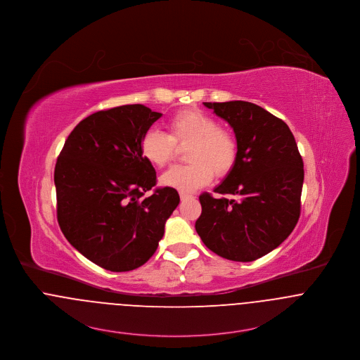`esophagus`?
Masks as SVG:
<instances>
[{
    "label": "esophagus",
    "mask_w": 360,
    "mask_h": 360,
    "mask_svg": "<svg viewBox=\"0 0 360 360\" xmlns=\"http://www.w3.org/2000/svg\"><path fill=\"white\" fill-rule=\"evenodd\" d=\"M190 198H193V196L188 195V194H186V193H180V199H181V200H186V199H190Z\"/></svg>",
    "instance_id": "esophagus-1"
}]
</instances>
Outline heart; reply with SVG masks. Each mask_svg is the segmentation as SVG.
Masks as SVG:
<instances>
[{"label": "heart", "mask_w": 360, "mask_h": 360, "mask_svg": "<svg viewBox=\"0 0 360 360\" xmlns=\"http://www.w3.org/2000/svg\"><path fill=\"white\" fill-rule=\"evenodd\" d=\"M166 134L148 129L143 134L140 148L143 157L154 166L164 167L176 155L177 147H187L190 164L174 166L161 177V183L181 193H193L213 179L227 176L238 160V143L226 129L219 128L214 118L200 110L177 112L167 122Z\"/></svg>", "instance_id": "b5f03b06"}]
</instances>
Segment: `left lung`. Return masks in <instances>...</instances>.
Returning a JSON list of instances; mask_svg holds the SVG:
<instances>
[{"label":"left lung","instance_id":"8db88e82","mask_svg":"<svg viewBox=\"0 0 360 360\" xmlns=\"http://www.w3.org/2000/svg\"><path fill=\"white\" fill-rule=\"evenodd\" d=\"M203 104L233 129L238 160L214 188L223 196H199L196 232L220 257L253 262L276 249L295 229L301 210L302 158L289 127L260 105L242 100Z\"/></svg>","mask_w":360,"mask_h":360}]
</instances>
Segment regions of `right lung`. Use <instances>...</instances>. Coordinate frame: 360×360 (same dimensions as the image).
Here are the masks:
<instances>
[{
  "label": "right lung",
  "mask_w": 360,
  "mask_h": 360,
  "mask_svg": "<svg viewBox=\"0 0 360 360\" xmlns=\"http://www.w3.org/2000/svg\"><path fill=\"white\" fill-rule=\"evenodd\" d=\"M162 117L143 104L101 110L65 140L55 166L58 221L88 260L112 271L148 262L180 202L174 188H155L157 173L140 141Z\"/></svg>",
  "instance_id": "obj_1"
}]
</instances>
